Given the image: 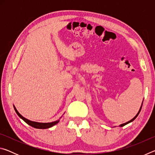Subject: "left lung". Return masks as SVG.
I'll use <instances>...</instances> for the list:
<instances>
[{
  "label": "left lung",
  "instance_id": "1",
  "mask_svg": "<svg viewBox=\"0 0 155 155\" xmlns=\"http://www.w3.org/2000/svg\"><path fill=\"white\" fill-rule=\"evenodd\" d=\"M142 104H143V102H142V103H141V107H140V110H139V111H138V113H137V115H135V116L134 117H133V118L132 119V120H129V121H128V122H126V123H124V124H120V127H124V126H125L126 124H128V123H130V122H132L133 121V120H134L135 118H136V117H137V115H139V114H140V111H141V107H142Z\"/></svg>",
  "mask_w": 155,
  "mask_h": 155
}]
</instances>
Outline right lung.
Returning a JSON list of instances; mask_svg holds the SVG:
<instances>
[{
    "label": "right lung",
    "instance_id": "add662e5",
    "mask_svg": "<svg viewBox=\"0 0 155 155\" xmlns=\"http://www.w3.org/2000/svg\"><path fill=\"white\" fill-rule=\"evenodd\" d=\"M14 109L15 112H16V114H18V116H19L21 119L24 120V121L28 124V125L31 126L32 127H34L35 128H40V129H45V128H51L52 127H53L54 125L57 124V123L59 122V120L61 117H60L59 120H56V121H54V122H48V123H42V122H34V121H31V120H28L27 118H25V117H23L22 115H21L19 112L18 111V110L15 108V106L14 105Z\"/></svg>",
    "mask_w": 155,
    "mask_h": 155
}]
</instances>
